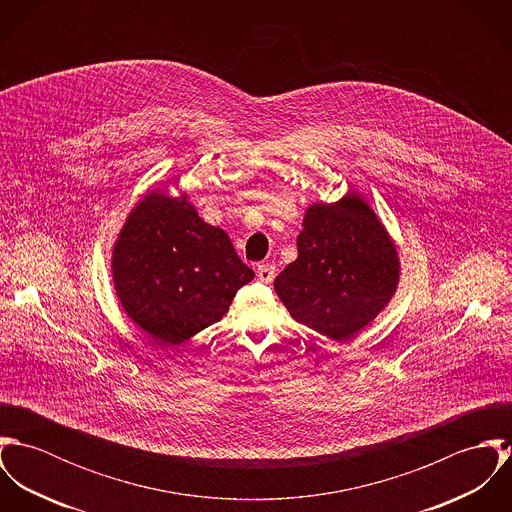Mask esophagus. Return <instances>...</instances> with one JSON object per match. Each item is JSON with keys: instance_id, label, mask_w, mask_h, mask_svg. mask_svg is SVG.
Returning a JSON list of instances; mask_svg holds the SVG:
<instances>
[{"instance_id": "obj_1", "label": "esophagus", "mask_w": 512, "mask_h": 512, "mask_svg": "<svg viewBox=\"0 0 512 512\" xmlns=\"http://www.w3.org/2000/svg\"><path fill=\"white\" fill-rule=\"evenodd\" d=\"M256 276L262 284H270L276 278V268L270 266V264H260L258 270H256Z\"/></svg>"}]
</instances>
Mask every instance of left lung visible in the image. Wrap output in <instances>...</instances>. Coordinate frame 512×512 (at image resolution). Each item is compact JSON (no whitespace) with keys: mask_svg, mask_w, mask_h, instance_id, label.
Segmentation results:
<instances>
[{"mask_svg":"<svg viewBox=\"0 0 512 512\" xmlns=\"http://www.w3.org/2000/svg\"><path fill=\"white\" fill-rule=\"evenodd\" d=\"M297 252L274 288L297 323L333 341L351 339L396 292V248L357 195L309 207Z\"/></svg>","mask_w":512,"mask_h":512,"instance_id":"left-lung-1","label":"left lung"}]
</instances>
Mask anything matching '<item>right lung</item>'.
<instances>
[{
    "label": "right lung",
    "mask_w": 512,
    "mask_h": 512,
    "mask_svg": "<svg viewBox=\"0 0 512 512\" xmlns=\"http://www.w3.org/2000/svg\"><path fill=\"white\" fill-rule=\"evenodd\" d=\"M114 284L126 313L163 345H177L220 321L254 272L226 232L195 209L149 193L114 246Z\"/></svg>",
    "instance_id": "add662e5"
}]
</instances>
